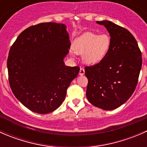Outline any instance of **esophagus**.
I'll use <instances>...</instances> for the list:
<instances>
[{"label": "esophagus", "instance_id": "1", "mask_svg": "<svg viewBox=\"0 0 147 147\" xmlns=\"http://www.w3.org/2000/svg\"><path fill=\"white\" fill-rule=\"evenodd\" d=\"M79 75H80V76H82V75H84V69H83V68H80V69Z\"/></svg>", "mask_w": 147, "mask_h": 147}]
</instances>
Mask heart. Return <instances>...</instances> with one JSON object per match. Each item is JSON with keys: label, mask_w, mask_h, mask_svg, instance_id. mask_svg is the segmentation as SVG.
Instances as JSON below:
<instances>
[{"label": "heart", "mask_w": 147, "mask_h": 147, "mask_svg": "<svg viewBox=\"0 0 147 147\" xmlns=\"http://www.w3.org/2000/svg\"><path fill=\"white\" fill-rule=\"evenodd\" d=\"M111 44V38L108 35H100L92 32H85L75 38L72 47L75 53L82 54L84 64L95 65L105 58Z\"/></svg>", "instance_id": "1"}]
</instances>
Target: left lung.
I'll use <instances>...</instances> for the list:
<instances>
[{
	"mask_svg": "<svg viewBox=\"0 0 147 147\" xmlns=\"http://www.w3.org/2000/svg\"><path fill=\"white\" fill-rule=\"evenodd\" d=\"M110 35V50L99 64L85 67L88 101L104 110L118 108L136 88L142 65L137 40L125 28L109 20L97 21Z\"/></svg>",
	"mask_w": 147,
	"mask_h": 147,
	"instance_id": "8db88e82",
	"label": "left lung"
}]
</instances>
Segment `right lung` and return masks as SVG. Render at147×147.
Returning a JSON list of instances; mask_svg holds the SVG:
<instances>
[{
	"mask_svg": "<svg viewBox=\"0 0 147 147\" xmlns=\"http://www.w3.org/2000/svg\"><path fill=\"white\" fill-rule=\"evenodd\" d=\"M66 26L42 23L23 30L11 46L7 67L12 92L25 107L38 114L57 109L79 67L66 66L71 42Z\"/></svg>",
	"mask_w": 147,
	"mask_h": 147,
	"instance_id": "obj_1",
	"label": "right lung"
}]
</instances>
